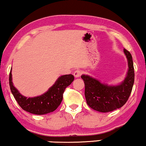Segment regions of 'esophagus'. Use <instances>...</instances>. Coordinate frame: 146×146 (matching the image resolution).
I'll return each instance as SVG.
<instances>
[{"instance_id":"1","label":"esophagus","mask_w":146,"mask_h":146,"mask_svg":"<svg viewBox=\"0 0 146 146\" xmlns=\"http://www.w3.org/2000/svg\"><path fill=\"white\" fill-rule=\"evenodd\" d=\"M81 74H82V72L80 71V70H76L74 72V76L75 78H78V77L80 76Z\"/></svg>"}]
</instances>
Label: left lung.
I'll list each match as a JSON object with an SVG mask.
<instances>
[{
  "instance_id": "8db88e82",
  "label": "left lung",
  "mask_w": 146,
  "mask_h": 146,
  "mask_svg": "<svg viewBox=\"0 0 146 146\" xmlns=\"http://www.w3.org/2000/svg\"><path fill=\"white\" fill-rule=\"evenodd\" d=\"M129 69L125 80L118 85L103 84L88 75H82L85 86L84 95L87 105L100 112H108L120 108L127 102L134 84L133 62L130 52L124 48Z\"/></svg>"
}]
</instances>
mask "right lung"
<instances>
[{"instance_id": "add662e5", "label": "right lung", "mask_w": 146, "mask_h": 146, "mask_svg": "<svg viewBox=\"0 0 146 146\" xmlns=\"http://www.w3.org/2000/svg\"><path fill=\"white\" fill-rule=\"evenodd\" d=\"M11 70L9 74V86L13 95L23 110L37 115L46 114L55 111L62 103L63 94L66 88L74 79V77L72 74L63 75L57 78L55 84L44 94L28 98L20 94L13 86Z\"/></svg>"}]
</instances>
